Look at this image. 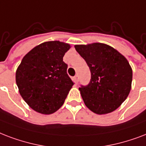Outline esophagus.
<instances>
[{
  "instance_id": "1",
  "label": "esophagus",
  "mask_w": 146,
  "mask_h": 146,
  "mask_svg": "<svg viewBox=\"0 0 146 146\" xmlns=\"http://www.w3.org/2000/svg\"><path fill=\"white\" fill-rule=\"evenodd\" d=\"M74 79H75L76 82H78V81H79V75H78V74H76V75L74 76Z\"/></svg>"
}]
</instances>
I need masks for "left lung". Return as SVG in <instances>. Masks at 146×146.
Returning a JSON list of instances; mask_svg holds the SVG:
<instances>
[{
    "mask_svg": "<svg viewBox=\"0 0 146 146\" xmlns=\"http://www.w3.org/2000/svg\"><path fill=\"white\" fill-rule=\"evenodd\" d=\"M74 48L91 71L88 84L79 88L86 106L98 114L117 109L131 90L133 71L128 61L106 44L78 45Z\"/></svg>",
    "mask_w": 146,
    "mask_h": 146,
    "instance_id": "8db88e82",
    "label": "left lung"
}]
</instances>
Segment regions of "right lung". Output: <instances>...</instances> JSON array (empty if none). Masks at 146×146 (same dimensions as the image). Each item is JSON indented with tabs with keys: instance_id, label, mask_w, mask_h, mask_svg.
Listing matches in <instances>:
<instances>
[{
	"instance_id": "1",
	"label": "right lung",
	"mask_w": 146,
	"mask_h": 146,
	"mask_svg": "<svg viewBox=\"0 0 146 146\" xmlns=\"http://www.w3.org/2000/svg\"><path fill=\"white\" fill-rule=\"evenodd\" d=\"M70 48L59 41L36 46L22 59L16 82L25 102L35 111L51 114L63 105L74 82L67 74L63 56Z\"/></svg>"
}]
</instances>
